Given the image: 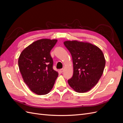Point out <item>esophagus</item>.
<instances>
[{"instance_id":"1","label":"esophagus","mask_w":123,"mask_h":123,"mask_svg":"<svg viewBox=\"0 0 123 123\" xmlns=\"http://www.w3.org/2000/svg\"><path fill=\"white\" fill-rule=\"evenodd\" d=\"M64 69H60V70H59V71H60L61 73H62L63 72H64Z\"/></svg>"}]
</instances>
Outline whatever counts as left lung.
Wrapping results in <instances>:
<instances>
[{
	"label": "left lung",
	"instance_id": "left-lung-1",
	"mask_svg": "<svg viewBox=\"0 0 123 123\" xmlns=\"http://www.w3.org/2000/svg\"><path fill=\"white\" fill-rule=\"evenodd\" d=\"M64 44L72 55L73 75L68 80L70 86L79 93L90 91L101 77L106 61L102 51L86 42L67 40Z\"/></svg>",
	"mask_w": 123,
	"mask_h": 123
}]
</instances>
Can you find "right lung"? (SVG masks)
Here are the masks:
<instances>
[{
	"label": "right lung",
	"mask_w": 123,
	"mask_h": 123,
	"mask_svg": "<svg viewBox=\"0 0 123 123\" xmlns=\"http://www.w3.org/2000/svg\"><path fill=\"white\" fill-rule=\"evenodd\" d=\"M57 39L43 38L33 42L21 52L18 66L24 82L37 95H45L53 88L58 75L53 69L50 51Z\"/></svg>",
	"instance_id": "add662e5"
}]
</instances>
